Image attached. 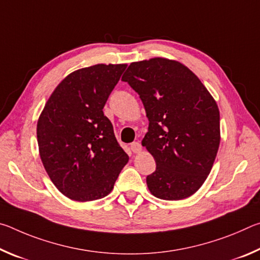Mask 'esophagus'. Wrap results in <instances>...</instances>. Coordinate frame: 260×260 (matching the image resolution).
<instances>
[{
  "label": "esophagus",
  "mask_w": 260,
  "mask_h": 260,
  "mask_svg": "<svg viewBox=\"0 0 260 260\" xmlns=\"http://www.w3.org/2000/svg\"><path fill=\"white\" fill-rule=\"evenodd\" d=\"M131 150L134 153H140L142 151V146H141V143L139 142H133L131 143Z\"/></svg>",
  "instance_id": "1"
}]
</instances>
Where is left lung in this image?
I'll list each match as a JSON object with an SVG mask.
<instances>
[{"label":"left lung","mask_w":260,"mask_h":260,"mask_svg":"<svg viewBox=\"0 0 260 260\" xmlns=\"http://www.w3.org/2000/svg\"><path fill=\"white\" fill-rule=\"evenodd\" d=\"M140 95L149 120L142 146L156 161L147 177L157 199L191 196L211 172L220 144L217 102L178 60L155 57L131 63L121 78Z\"/></svg>","instance_id":"left-lung-1"}]
</instances>
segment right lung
Instances as JSON below:
<instances>
[{
    "instance_id": "right-lung-1",
    "label": "right lung",
    "mask_w": 260,
    "mask_h": 260,
    "mask_svg": "<svg viewBox=\"0 0 260 260\" xmlns=\"http://www.w3.org/2000/svg\"><path fill=\"white\" fill-rule=\"evenodd\" d=\"M127 64H96L70 73L38 119L39 153L52 183L77 202L103 199L128 156L103 113Z\"/></svg>"
}]
</instances>
